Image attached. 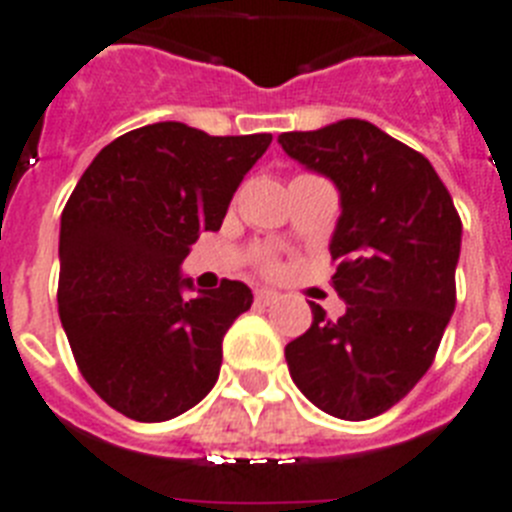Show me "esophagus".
<instances>
[{
	"label": "esophagus",
	"instance_id": "1",
	"mask_svg": "<svg viewBox=\"0 0 512 512\" xmlns=\"http://www.w3.org/2000/svg\"><path fill=\"white\" fill-rule=\"evenodd\" d=\"M255 302L263 304V307H268V304L278 302V291H273V289H257L255 291Z\"/></svg>",
	"mask_w": 512,
	"mask_h": 512
}]
</instances>
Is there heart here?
<instances>
[{
	"mask_svg": "<svg viewBox=\"0 0 512 512\" xmlns=\"http://www.w3.org/2000/svg\"><path fill=\"white\" fill-rule=\"evenodd\" d=\"M260 263H263V268L268 270V273H273V270L278 268V265H276V260H273V257H263V260H260Z\"/></svg>",
	"mask_w": 512,
	"mask_h": 512,
	"instance_id": "b5f03b06",
	"label": "heart"
}]
</instances>
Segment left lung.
<instances>
[{"label":"left lung","instance_id":"1","mask_svg":"<svg viewBox=\"0 0 512 512\" xmlns=\"http://www.w3.org/2000/svg\"><path fill=\"white\" fill-rule=\"evenodd\" d=\"M281 148L341 192L330 278L346 312L286 346L291 380L325 414L380 416L432 367L455 309L461 216L419 150L364 119L283 132Z\"/></svg>","mask_w":512,"mask_h":512}]
</instances>
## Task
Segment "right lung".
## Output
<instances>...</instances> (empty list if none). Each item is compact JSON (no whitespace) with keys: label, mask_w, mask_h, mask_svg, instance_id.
<instances>
[{"label":"right lung","mask_w":512,"mask_h":512,"mask_svg":"<svg viewBox=\"0 0 512 512\" xmlns=\"http://www.w3.org/2000/svg\"><path fill=\"white\" fill-rule=\"evenodd\" d=\"M273 135L213 137L158 122L93 158L62 210L59 320L90 388L135 422H166L216 385L223 336L252 304L242 281L187 299L179 265L218 231Z\"/></svg>","instance_id":"1"}]
</instances>
